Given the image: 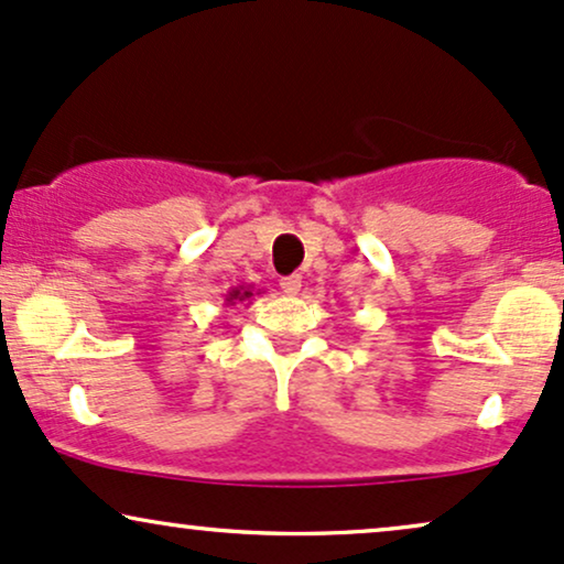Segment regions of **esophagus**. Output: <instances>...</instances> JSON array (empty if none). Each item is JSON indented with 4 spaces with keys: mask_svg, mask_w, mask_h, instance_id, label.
Instances as JSON below:
<instances>
[{
    "mask_svg": "<svg viewBox=\"0 0 564 564\" xmlns=\"http://www.w3.org/2000/svg\"><path fill=\"white\" fill-rule=\"evenodd\" d=\"M280 288H282V293H284V295H297V293H301V288H303L301 274L282 276V280H280Z\"/></svg>",
    "mask_w": 564,
    "mask_h": 564,
    "instance_id": "1",
    "label": "esophagus"
}]
</instances>
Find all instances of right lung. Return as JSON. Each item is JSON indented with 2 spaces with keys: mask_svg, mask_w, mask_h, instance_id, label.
<instances>
[{
  "mask_svg": "<svg viewBox=\"0 0 564 564\" xmlns=\"http://www.w3.org/2000/svg\"><path fill=\"white\" fill-rule=\"evenodd\" d=\"M253 295H259V293H253V288H250V284H238V288H229V293L225 295V303H227V305L246 303V301H250V297H253Z\"/></svg>",
  "mask_w": 564,
  "mask_h": 564,
  "instance_id": "obj_1",
  "label": "right lung"
}]
</instances>
